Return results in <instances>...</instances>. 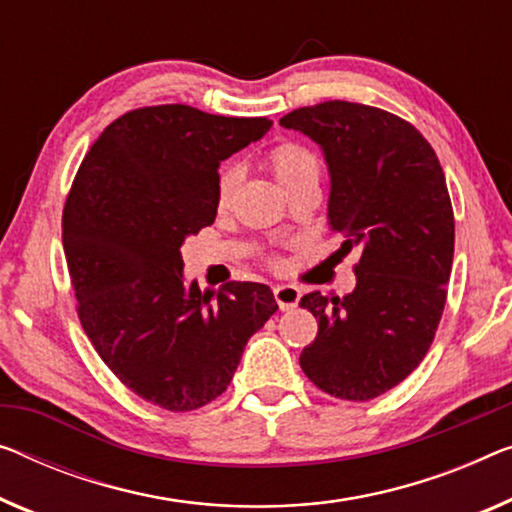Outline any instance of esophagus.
I'll list each match as a JSON object with an SVG mask.
<instances>
[{
  "label": "esophagus",
  "instance_id": "obj_1",
  "mask_svg": "<svg viewBox=\"0 0 512 512\" xmlns=\"http://www.w3.org/2000/svg\"><path fill=\"white\" fill-rule=\"evenodd\" d=\"M273 296H276V303L280 305V310H292L301 301V289L294 285H278L273 289Z\"/></svg>",
  "mask_w": 512,
  "mask_h": 512
}]
</instances>
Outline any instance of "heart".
Here are the masks:
<instances>
[{
    "mask_svg": "<svg viewBox=\"0 0 512 512\" xmlns=\"http://www.w3.org/2000/svg\"><path fill=\"white\" fill-rule=\"evenodd\" d=\"M266 165L273 172V177L287 190L289 195L299 188L319 186L322 179V160L315 151L303 147L299 142H282L273 147L266 156ZM241 183V170L236 165H223L216 179V204L220 211L230 207L236 190Z\"/></svg>",
    "mask_w": 512,
    "mask_h": 512,
    "instance_id": "1",
    "label": "heart"
}]
</instances>
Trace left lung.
<instances>
[{
  "instance_id": "1",
  "label": "left lung",
  "mask_w": 512,
  "mask_h": 512,
  "mask_svg": "<svg viewBox=\"0 0 512 512\" xmlns=\"http://www.w3.org/2000/svg\"><path fill=\"white\" fill-rule=\"evenodd\" d=\"M280 126L322 147L338 253H358L354 292L301 299L319 331L299 363L335 398H379L418 368L446 305L455 218L444 170L409 121L370 105L326 101Z\"/></svg>"
}]
</instances>
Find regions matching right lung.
<instances>
[{"instance_id": "obj_1", "label": "right lung", "mask_w": 512, "mask_h": 512, "mask_svg": "<svg viewBox=\"0 0 512 512\" xmlns=\"http://www.w3.org/2000/svg\"><path fill=\"white\" fill-rule=\"evenodd\" d=\"M271 124L179 103L131 110L91 144L66 197L61 241L82 329L121 384L167 411L225 393L278 310L259 282L218 294L183 285L181 259L186 236L216 220L220 160Z\"/></svg>"}]
</instances>
